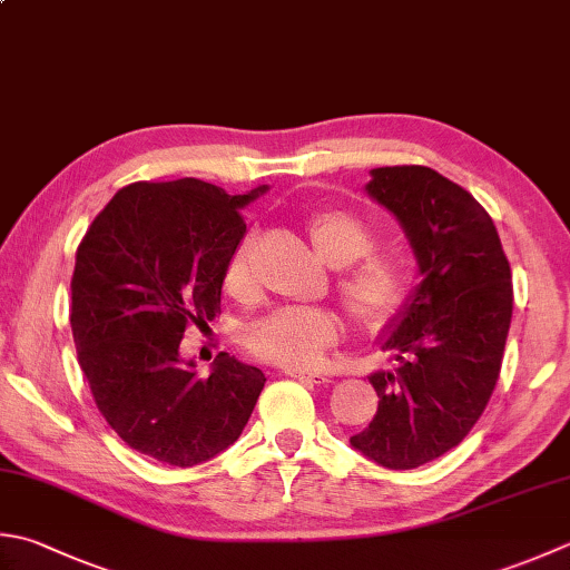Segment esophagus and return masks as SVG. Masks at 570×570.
<instances>
[{"instance_id": "obj_1", "label": "esophagus", "mask_w": 570, "mask_h": 570, "mask_svg": "<svg viewBox=\"0 0 570 570\" xmlns=\"http://www.w3.org/2000/svg\"><path fill=\"white\" fill-rule=\"evenodd\" d=\"M286 375L296 377V381H306V383H328V377L318 373V371H308V367H288Z\"/></svg>"}]
</instances>
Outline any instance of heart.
<instances>
[{"label": "heart", "mask_w": 570, "mask_h": 570, "mask_svg": "<svg viewBox=\"0 0 570 570\" xmlns=\"http://www.w3.org/2000/svg\"><path fill=\"white\" fill-rule=\"evenodd\" d=\"M308 237L318 256L338 269L336 292L348 314L367 328H377L397 314L407 296V272L393 254L373 252L375 232L348 209H321L308 219ZM225 288L247 296L252 288L249 249L239 244L225 269ZM341 336V321L326 306L276 308L254 321L244 333L254 358L284 367L318 365L323 353Z\"/></svg>", "instance_id": "obj_1"}]
</instances>
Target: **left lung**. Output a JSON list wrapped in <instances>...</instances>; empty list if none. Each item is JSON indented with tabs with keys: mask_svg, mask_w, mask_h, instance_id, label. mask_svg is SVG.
<instances>
[{
	"mask_svg": "<svg viewBox=\"0 0 570 570\" xmlns=\"http://www.w3.org/2000/svg\"><path fill=\"white\" fill-rule=\"evenodd\" d=\"M365 193L400 222L422 282L377 341L395 365L367 375L381 400L351 444L387 470H415L456 448L494 393L511 269L487 209L432 167H375Z\"/></svg>",
	"mask_w": 570,
	"mask_h": 570,
	"instance_id": "1",
	"label": "left lung"
}]
</instances>
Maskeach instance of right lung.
Returning <instances> with one entry per match:
<instances>
[{"instance_id": "1", "label": "right lung", "mask_w": 570, "mask_h": 570, "mask_svg": "<svg viewBox=\"0 0 570 570\" xmlns=\"http://www.w3.org/2000/svg\"><path fill=\"white\" fill-rule=\"evenodd\" d=\"M227 195L183 177L132 183L88 227L71 278L78 365L100 415L140 454L173 466L207 462L239 434L266 383L259 367L219 353L209 377L180 355L189 323L219 314L222 284L266 193Z\"/></svg>"}]
</instances>
